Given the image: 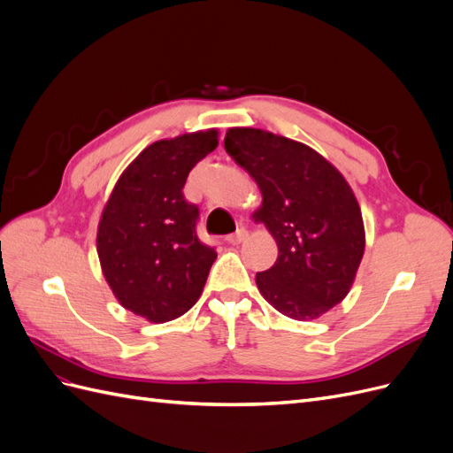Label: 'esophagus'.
<instances>
[{"mask_svg":"<svg viewBox=\"0 0 453 453\" xmlns=\"http://www.w3.org/2000/svg\"><path fill=\"white\" fill-rule=\"evenodd\" d=\"M248 230L245 228H240V230H236L234 234H230V236H226V242L230 243V245H238V243H242V242H245L248 240Z\"/></svg>","mask_w":453,"mask_h":453,"instance_id":"esophagus-1","label":"esophagus"}]
</instances>
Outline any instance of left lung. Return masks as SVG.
Instances as JSON below:
<instances>
[{
    "mask_svg": "<svg viewBox=\"0 0 453 453\" xmlns=\"http://www.w3.org/2000/svg\"><path fill=\"white\" fill-rule=\"evenodd\" d=\"M226 153L263 195L253 213L278 243V258L257 287L280 313L321 318L344 300L365 255L359 202L346 177L311 147L268 130L236 127Z\"/></svg>",
    "mask_w": 453,
    "mask_h": 453,
    "instance_id": "obj_1",
    "label": "left lung"
}]
</instances>
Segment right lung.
Returning <instances> with one entry per match:
<instances>
[{"label":"right lung","mask_w":453,"mask_h":453,"mask_svg":"<svg viewBox=\"0 0 453 453\" xmlns=\"http://www.w3.org/2000/svg\"><path fill=\"white\" fill-rule=\"evenodd\" d=\"M219 145V130L145 147L120 173L98 223L102 273L122 308L149 323L181 318L200 298L217 253L196 236L188 172Z\"/></svg>","instance_id":"add662e5"}]
</instances>
